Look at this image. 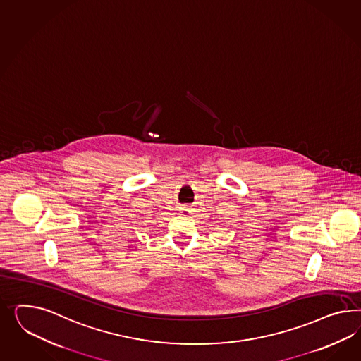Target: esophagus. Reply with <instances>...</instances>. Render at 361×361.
Here are the masks:
<instances>
[{
	"mask_svg": "<svg viewBox=\"0 0 361 361\" xmlns=\"http://www.w3.org/2000/svg\"><path fill=\"white\" fill-rule=\"evenodd\" d=\"M179 211H180V215H183V216H188V215H190V209H188V207H180V208H179Z\"/></svg>",
	"mask_w": 361,
	"mask_h": 361,
	"instance_id": "1",
	"label": "esophagus"
}]
</instances>
